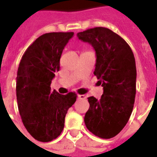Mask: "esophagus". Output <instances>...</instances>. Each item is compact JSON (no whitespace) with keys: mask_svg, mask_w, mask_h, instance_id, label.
Listing matches in <instances>:
<instances>
[{"mask_svg":"<svg viewBox=\"0 0 157 157\" xmlns=\"http://www.w3.org/2000/svg\"><path fill=\"white\" fill-rule=\"evenodd\" d=\"M85 98H86V96L84 94H78V99H79V100H84Z\"/></svg>","mask_w":157,"mask_h":157,"instance_id":"esophagus-1","label":"esophagus"}]
</instances>
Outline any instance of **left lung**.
I'll return each instance as SVG.
<instances>
[{
	"instance_id": "obj_1",
	"label": "left lung",
	"mask_w": 157,
	"mask_h": 157,
	"mask_svg": "<svg viewBox=\"0 0 157 157\" xmlns=\"http://www.w3.org/2000/svg\"><path fill=\"white\" fill-rule=\"evenodd\" d=\"M96 53L94 74L103 86L101 99L88 98L86 128L95 136L111 139L122 131L134 108L136 94V65L128 44L109 29L95 27L78 33Z\"/></svg>"
}]
</instances>
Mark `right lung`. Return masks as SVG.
<instances>
[{
  "label": "right lung",
  "instance_id": "obj_1",
  "mask_svg": "<svg viewBox=\"0 0 157 157\" xmlns=\"http://www.w3.org/2000/svg\"><path fill=\"white\" fill-rule=\"evenodd\" d=\"M73 32L42 34L25 51L17 68L16 94L21 119L35 140L49 142L61 134L67 110L76 101L75 92L51 91L60 69V58Z\"/></svg>",
  "mask_w": 157,
  "mask_h": 157
}]
</instances>
